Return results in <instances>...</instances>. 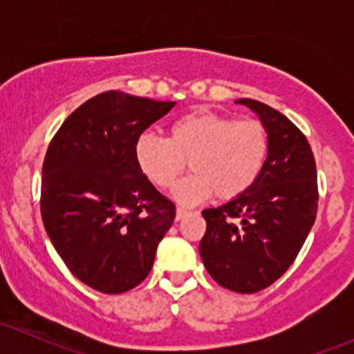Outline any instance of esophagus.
<instances>
[{
  "instance_id": "esophagus-1",
  "label": "esophagus",
  "mask_w": 354,
  "mask_h": 354,
  "mask_svg": "<svg viewBox=\"0 0 354 354\" xmlns=\"http://www.w3.org/2000/svg\"><path fill=\"white\" fill-rule=\"evenodd\" d=\"M187 214H188L187 209H183V207H178V209H176V221H181L185 216H187Z\"/></svg>"
}]
</instances>
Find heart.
<instances>
[{"mask_svg":"<svg viewBox=\"0 0 354 354\" xmlns=\"http://www.w3.org/2000/svg\"><path fill=\"white\" fill-rule=\"evenodd\" d=\"M269 152L267 130L259 120H234L227 114L195 109L171 121L167 138L142 133L135 160L156 187L171 188L187 169L194 174L174 188L181 203H197L216 194L231 200L259 180Z\"/></svg>","mask_w":354,"mask_h":354,"instance_id":"1","label":"heart"}]
</instances>
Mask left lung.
I'll list each match as a JSON object with an SVG mask.
<instances>
[{"mask_svg": "<svg viewBox=\"0 0 354 354\" xmlns=\"http://www.w3.org/2000/svg\"><path fill=\"white\" fill-rule=\"evenodd\" d=\"M259 116L269 137L266 164L248 192L217 209L207 223L200 257L217 284L257 292L276 283L295 262L317 217L315 157L305 135L279 111L238 99Z\"/></svg>", "mask_w": 354, "mask_h": 354, "instance_id": "1", "label": "left lung"}]
</instances>
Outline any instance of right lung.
Segmentation results:
<instances>
[{
	"mask_svg": "<svg viewBox=\"0 0 354 354\" xmlns=\"http://www.w3.org/2000/svg\"><path fill=\"white\" fill-rule=\"evenodd\" d=\"M174 104L102 92L75 109L49 144L42 223L71 274L95 291L138 286L176 217L135 160L137 138Z\"/></svg>",
	"mask_w": 354,
	"mask_h": 354,
	"instance_id": "right-lung-1",
	"label": "right lung"
}]
</instances>
